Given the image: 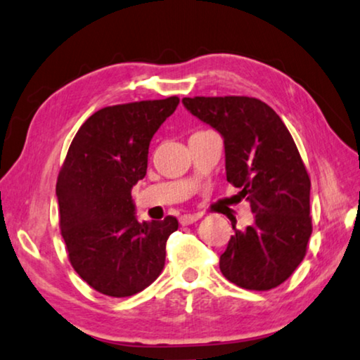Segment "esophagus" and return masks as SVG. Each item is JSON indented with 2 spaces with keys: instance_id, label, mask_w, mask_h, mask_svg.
Segmentation results:
<instances>
[{
  "instance_id": "esophagus-1",
  "label": "esophagus",
  "mask_w": 360,
  "mask_h": 360,
  "mask_svg": "<svg viewBox=\"0 0 360 360\" xmlns=\"http://www.w3.org/2000/svg\"><path fill=\"white\" fill-rule=\"evenodd\" d=\"M199 219H200L199 215L184 214V215H181V217H179V224H181V225H192V224H195V221L199 220Z\"/></svg>"
}]
</instances>
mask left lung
<instances>
[{"instance_id": "1", "label": "left lung", "mask_w": 360, "mask_h": 360, "mask_svg": "<svg viewBox=\"0 0 360 360\" xmlns=\"http://www.w3.org/2000/svg\"><path fill=\"white\" fill-rule=\"evenodd\" d=\"M224 139L226 181L250 202L255 224L236 230L220 271L248 290H271L303 261L311 235L310 178L282 119L256 98L182 99Z\"/></svg>"}]
</instances>
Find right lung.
Listing matches in <instances>:
<instances>
[{"label": "right lung", "instance_id": "right-lung-1", "mask_svg": "<svg viewBox=\"0 0 360 360\" xmlns=\"http://www.w3.org/2000/svg\"><path fill=\"white\" fill-rule=\"evenodd\" d=\"M178 96L119 104L94 112L70 145L57 179L60 229L73 269L109 297H130L161 274L168 215L140 221L131 187L145 178L150 141L174 112Z\"/></svg>", "mask_w": 360, "mask_h": 360}]
</instances>
